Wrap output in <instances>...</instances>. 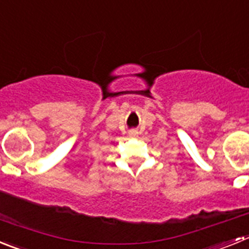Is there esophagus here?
<instances>
[{
	"label": "esophagus",
	"instance_id": "1",
	"mask_svg": "<svg viewBox=\"0 0 249 249\" xmlns=\"http://www.w3.org/2000/svg\"><path fill=\"white\" fill-rule=\"evenodd\" d=\"M136 136H137V132H136V131L129 132V137H136Z\"/></svg>",
	"mask_w": 249,
	"mask_h": 249
}]
</instances>
